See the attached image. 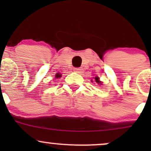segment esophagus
I'll return each mask as SVG.
<instances>
[{
	"mask_svg": "<svg viewBox=\"0 0 151 151\" xmlns=\"http://www.w3.org/2000/svg\"><path fill=\"white\" fill-rule=\"evenodd\" d=\"M74 71L78 73V74H81V73H83V68H74Z\"/></svg>",
	"mask_w": 151,
	"mask_h": 151,
	"instance_id": "esophagus-1",
	"label": "esophagus"
}]
</instances>
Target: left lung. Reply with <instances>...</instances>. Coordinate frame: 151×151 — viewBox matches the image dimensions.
Wrapping results in <instances>:
<instances>
[{
    "label": "left lung",
    "mask_w": 151,
    "mask_h": 151,
    "mask_svg": "<svg viewBox=\"0 0 151 151\" xmlns=\"http://www.w3.org/2000/svg\"><path fill=\"white\" fill-rule=\"evenodd\" d=\"M95 80H96V83H98L99 85V84H101V82L99 81V77H95Z\"/></svg>",
    "instance_id": "8db88e82"
}]
</instances>
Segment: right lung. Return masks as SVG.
I'll list each match as a JSON object with an SVG mask.
<instances>
[{"label":"right lung","mask_w":151,"mask_h":151,"mask_svg":"<svg viewBox=\"0 0 151 151\" xmlns=\"http://www.w3.org/2000/svg\"><path fill=\"white\" fill-rule=\"evenodd\" d=\"M55 77H56V78H58V77H61V75H60V74H56V75H55Z\"/></svg>","instance_id":"add662e5"}]
</instances>
